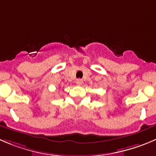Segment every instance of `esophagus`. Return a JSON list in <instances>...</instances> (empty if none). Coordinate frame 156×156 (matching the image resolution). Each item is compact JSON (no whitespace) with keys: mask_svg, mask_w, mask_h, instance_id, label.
<instances>
[{"mask_svg":"<svg viewBox=\"0 0 156 156\" xmlns=\"http://www.w3.org/2000/svg\"><path fill=\"white\" fill-rule=\"evenodd\" d=\"M82 83H83V81L81 79H77L76 80V84H78V85H81V84H82Z\"/></svg>","mask_w":156,"mask_h":156,"instance_id":"1","label":"esophagus"}]
</instances>
